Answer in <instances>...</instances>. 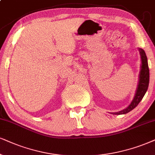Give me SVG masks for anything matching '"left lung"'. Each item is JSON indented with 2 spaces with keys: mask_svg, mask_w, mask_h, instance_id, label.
I'll return each mask as SVG.
<instances>
[{
  "mask_svg": "<svg viewBox=\"0 0 155 155\" xmlns=\"http://www.w3.org/2000/svg\"><path fill=\"white\" fill-rule=\"evenodd\" d=\"M138 49L140 54L141 66L140 74H139V81L134 94V97L133 98L132 101H131L130 104L126 109L120 111H117V112H111L112 114H125L130 112L142 101V98L144 97V94L147 91L149 82H150V70H149L147 58L145 52L142 48H139Z\"/></svg>",
  "mask_w": 155,
  "mask_h": 155,
  "instance_id": "left-lung-1",
  "label": "left lung"
}]
</instances>
